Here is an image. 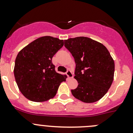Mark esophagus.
Segmentation results:
<instances>
[{
  "mask_svg": "<svg viewBox=\"0 0 133 133\" xmlns=\"http://www.w3.org/2000/svg\"><path fill=\"white\" fill-rule=\"evenodd\" d=\"M66 75H67V76H68V78H73V73H72V72L71 71H69V70L67 71Z\"/></svg>",
  "mask_w": 133,
  "mask_h": 133,
  "instance_id": "34e87169",
  "label": "esophagus"
}]
</instances>
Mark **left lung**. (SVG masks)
<instances>
[{"label": "left lung", "instance_id": "obj_1", "mask_svg": "<svg viewBox=\"0 0 133 133\" xmlns=\"http://www.w3.org/2000/svg\"><path fill=\"white\" fill-rule=\"evenodd\" d=\"M64 46L74 57V78L78 87L71 93L78 100L93 103L101 99L113 81L115 62L101 43L90 38L78 37L64 41Z\"/></svg>", "mask_w": 133, "mask_h": 133}]
</instances>
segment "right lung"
Instances as JSON below:
<instances>
[{
  "instance_id": "add662e5",
  "label": "right lung",
  "mask_w": 133,
  "mask_h": 133,
  "mask_svg": "<svg viewBox=\"0 0 133 133\" xmlns=\"http://www.w3.org/2000/svg\"><path fill=\"white\" fill-rule=\"evenodd\" d=\"M64 41L50 36L40 37L18 53L14 75L19 90L28 100L44 102L54 97L67 76L57 73L52 58Z\"/></svg>"
}]
</instances>
